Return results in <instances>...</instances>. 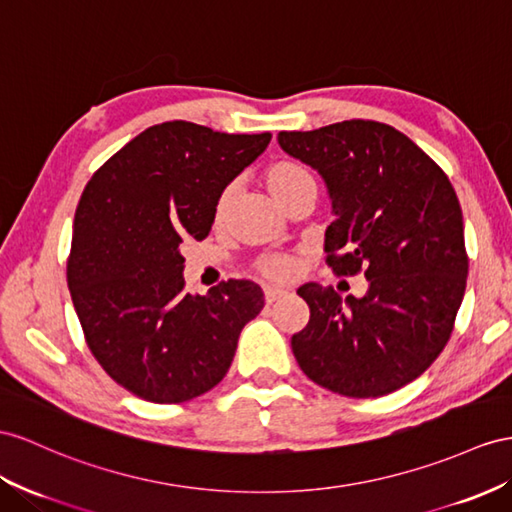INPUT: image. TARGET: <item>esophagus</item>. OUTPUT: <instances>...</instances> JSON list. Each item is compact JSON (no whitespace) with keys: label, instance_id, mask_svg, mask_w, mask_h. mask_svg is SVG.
Returning <instances> with one entry per match:
<instances>
[{"label":"esophagus","instance_id":"esophagus-1","mask_svg":"<svg viewBox=\"0 0 512 512\" xmlns=\"http://www.w3.org/2000/svg\"><path fill=\"white\" fill-rule=\"evenodd\" d=\"M283 294H285V292L279 290V287H272V285H266V287H264V298H266L268 305H272L274 300H279Z\"/></svg>","mask_w":512,"mask_h":512}]
</instances>
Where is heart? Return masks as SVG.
<instances>
[{"label": "heart", "instance_id": "1", "mask_svg": "<svg viewBox=\"0 0 512 512\" xmlns=\"http://www.w3.org/2000/svg\"><path fill=\"white\" fill-rule=\"evenodd\" d=\"M264 186L272 194V199L283 209H287L298 199H305V196H313V199H316L318 190L316 177H313L311 170L303 162L290 160V157H281V160L268 164V168L264 170ZM235 196H238L235 183H227V186L218 192L212 209L214 227L225 225L233 209ZM255 268L261 277H266L270 281H290L298 272V259L287 255H268L261 257Z\"/></svg>", "mask_w": 512, "mask_h": 512}]
</instances>
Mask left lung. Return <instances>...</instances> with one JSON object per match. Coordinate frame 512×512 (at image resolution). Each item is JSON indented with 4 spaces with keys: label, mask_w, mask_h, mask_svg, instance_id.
<instances>
[{
    "label": "left lung",
    "mask_w": 512,
    "mask_h": 512,
    "mask_svg": "<svg viewBox=\"0 0 512 512\" xmlns=\"http://www.w3.org/2000/svg\"><path fill=\"white\" fill-rule=\"evenodd\" d=\"M285 153L313 166L333 199L326 264L365 274L363 298L307 283L309 322L292 335L313 383L348 398H378L415 381L450 342L469 257L463 212L441 166L396 127L352 119L279 131Z\"/></svg>",
    "instance_id": "obj_1"
}]
</instances>
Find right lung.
<instances>
[{"label":"right lung","mask_w":512,"mask_h":512,"mask_svg":"<svg viewBox=\"0 0 512 512\" xmlns=\"http://www.w3.org/2000/svg\"><path fill=\"white\" fill-rule=\"evenodd\" d=\"M272 134H222L188 121L144 129L90 177L75 209L67 283L93 357L114 383L155 404L216 387L259 285L229 279L186 292L181 242L205 240L218 192Z\"/></svg>","instance_id":"right-lung-1"}]
</instances>
